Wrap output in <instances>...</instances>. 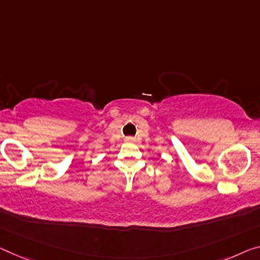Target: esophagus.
<instances>
[{
	"mask_svg": "<svg viewBox=\"0 0 260 260\" xmlns=\"http://www.w3.org/2000/svg\"><path fill=\"white\" fill-rule=\"evenodd\" d=\"M125 141H126V142H134V138H133V137H126Z\"/></svg>",
	"mask_w": 260,
	"mask_h": 260,
	"instance_id": "esophagus-1",
	"label": "esophagus"
}]
</instances>
